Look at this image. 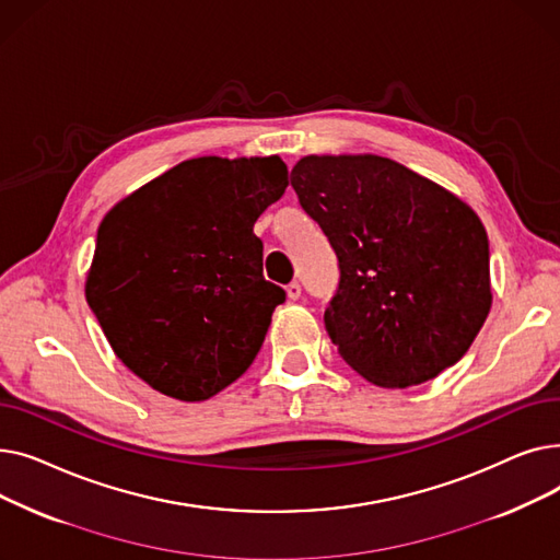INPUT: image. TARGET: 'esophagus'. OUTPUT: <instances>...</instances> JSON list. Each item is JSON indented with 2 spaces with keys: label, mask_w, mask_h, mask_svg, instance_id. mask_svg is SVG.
<instances>
[{
  "label": "esophagus",
  "mask_w": 560,
  "mask_h": 560,
  "mask_svg": "<svg viewBox=\"0 0 560 560\" xmlns=\"http://www.w3.org/2000/svg\"><path fill=\"white\" fill-rule=\"evenodd\" d=\"M285 295H288V300H292V302L300 300V298H302V285H300L298 281L288 283V285H285Z\"/></svg>",
  "instance_id": "obj_1"
}]
</instances>
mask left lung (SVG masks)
Masks as SVG:
<instances>
[{
    "label": "left lung",
    "mask_w": 560,
    "mask_h": 560,
    "mask_svg": "<svg viewBox=\"0 0 560 560\" xmlns=\"http://www.w3.org/2000/svg\"><path fill=\"white\" fill-rule=\"evenodd\" d=\"M290 184L338 256L325 311L338 354L381 388L418 386L458 363L492 306L479 215L376 154L304 156Z\"/></svg>",
    "instance_id": "1"
}]
</instances>
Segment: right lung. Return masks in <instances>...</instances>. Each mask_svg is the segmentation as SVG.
Listing matches in <instances>:
<instances>
[{
  "label": "right lung",
  "instance_id": "obj_1",
  "mask_svg": "<svg viewBox=\"0 0 560 560\" xmlns=\"http://www.w3.org/2000/svg\"><path fill=\"white\" fill-rule=\"evenodd\" d=\"M285 186L279 156H199L104 215L85 300L144 384L203 401L247 372L285 302L262 277L254 222Z\"/></svg>",
  "mask_w": 560,
  "mask_h": 560
}]
</instances>
